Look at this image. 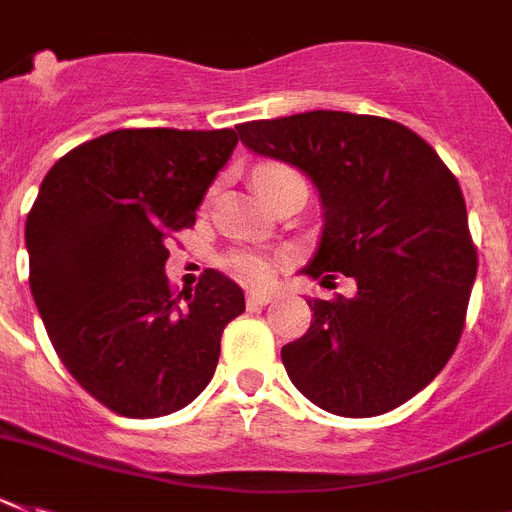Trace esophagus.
Masks as SVG:
<instances>
[{
    "label": "esophagus",
    "mask_w": 512,
    "mask_h": 512,
    "mask_svg": "<svg viewBox=\"0 0 512 512\" xmlns=\"http://www.w3.org/2000/svg\"><path fill=\"white\" fill-rule=\"evenodd\" d=\"M270 299H273V291H257V289H252L247 294V304H249V307H257V304L263 307V304H268Z\"/></svg>",
    "instance_id": "esophagus-1"
}]
</instances>
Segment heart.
Segmentation results:
<instances>
[{"label": "heart", "instance_id": "heart-1", "mask_svg": "<svg viewBox=\"0 0 512 512\" xmlns=\"http://www.w3.org/2000/svg\"><path fill=\"white\" fill-rule=\"evenodd\" d=\"M296 176L294 171H289L281 163H265L260 169L255 171V187L263 195L268 190L270 184H278L283 179H291ZM223 265L234 273L236 278H242V281L249 283H263L270 278V260L263 255V252H257V249H239V252H231Z\"/></svg>", "mask_w": 512, "mask_h": 512}]
</instances>
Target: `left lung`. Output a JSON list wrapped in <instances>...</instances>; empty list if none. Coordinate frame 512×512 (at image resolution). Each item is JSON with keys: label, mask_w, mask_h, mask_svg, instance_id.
I'll list each match as a JSON object with an SVG mask.
<instances>
[{"label": "left lung", "mask_w": 512, "mask_h": 512, "mask_svg": "<svg viewBox=\"0 0 512 512\" xmlns=\"http://www.w3.org/2000/svg\"><path fill=\"white\" fill-rule=\"evenodd\" d=\"M236 132L315 184L322 234L304 276L356 283L354 296L307 299L315 320L281 349L291 382L330 414L393 411L435 380L463 333L476 249L455 176L382 117L307 111Z\"/></svg>", "instance_id": "left-lung-1"}]
</instances>
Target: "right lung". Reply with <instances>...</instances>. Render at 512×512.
<instances>
[{"label":"right lung","instance_id":"obj_1","mask_svg":"<svg viewBox=\"0 0 512 512\" xmlns=\"http://www.w3.org/2000/svg\"><path fill=\"white\" fill-rule=\"evenodd\" d=\"M234 130H114L51 166L25 221L30 291L51 346L106 409H184L216 372L244 294L218 270L174 296L171 234L195 223Z\"/></svg>","mask_w":512,"mask_h":512}]
</instances>
